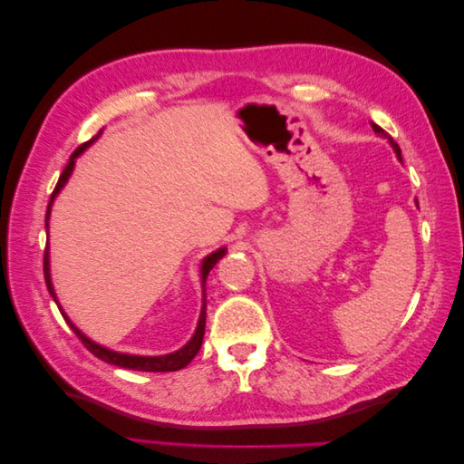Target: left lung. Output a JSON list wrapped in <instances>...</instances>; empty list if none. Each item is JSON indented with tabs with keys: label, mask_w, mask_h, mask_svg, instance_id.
<instances>
[{
	"label": "left lung",
	"mask_w": 464,
	"mask_h": 464,
	"mask_svg": "<svg viewBox=\"0 0 464 464\" xmlns=\"http://www.w3.org/2000/svg\"><path fill=\"white\" fill-rule=\"evenodd\" d=\"M372 128H373V131L377 133V135H382V137H385V139H389V143H391V147H392V150H395L397 152V157H399V160H402V157H401V147L395 143V141H392V137L385 131V130H382V128H379V125H375V123H372Z\"/></svg>",
	"instance_id": "8db88e82"
}]
</instances>
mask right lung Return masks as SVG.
Segmentation results:
<instances>
[{
  "mask_svg": "<svg viewBox=\"0 0 464 464\" xmlns=\"http://www.w3.org/2000/svg\"><path fill=\"white\" fill-rule=\"evenodd\" d=\"M101 133L102 131H98V135H94L91 141H87V143H82L81 147H77L75 150H73V154H72V159H69V162H67V166L63 168V172H62V176H60V179H58V186H55V189H53V193H52V198H50V203H48V210H46V230H48V220H50V208H52V203H53V199L58 198V193L62 191V188L65 186V181L69 179V176H72V172H73V166H75V159L79 157V154L85 150L91 143H94L98 137H101ZM227 254V247H220V249H217V251H213V254L210 256H207L205 259H203V263H201V286H203V307H201V315H199V323H198V329H195V334L191 336V341L184 346V348H179V350H176V353H172V354H166V356H133V354H121V353H114V350H110V348H104V346H101V344H96L94 341H91L89 336H85L82 334L72 321H69V317L63 314V310H62V305L58 304V300H55V292H53V286H52V278H50V254H48V246H46V251H44V278H46V286H48V292L52 294V298L55 300V304H58V307H60V312H62V315L65 317V321H67V325L73 329V333L79 336L81 339V343L87 346V350H91V353L96 356V358H101V360H104V362H108V363H111V366H120V368H128V370H137V372H176V370H181V368H186L188 363L198 356V353H199V348H201V344H203V334H205V317H207V296H205V283H207V275L210 273V269H213V266L217 265V261Z\"/></svg>",
  "mask_w": 464,
  "mask_h": 464,
  "instance_id": "add662e5",
  "label": "right lung"
}]
</instances>
